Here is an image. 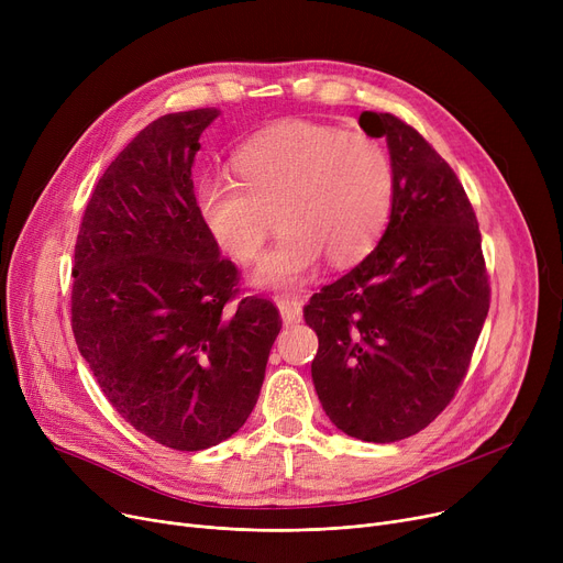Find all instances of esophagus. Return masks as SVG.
<instances>
[{
    "mask_svg": "<svg viewBox=\"0 0 563 563\" xmlns=\"http://www.w3.org/2000/svg\"><path fill=\"white\" fill-rule=\"evenodd\" d=\"M276 303H278V310H280V317H283L285 323H297V321H301L303 310H301V301H299V299L278 297Z\"/></svg>",
    "mask_w": 563,
    "mask_h": 563,
    "instance_id": "1",
    "label": "esophagus"
}]
</instances>
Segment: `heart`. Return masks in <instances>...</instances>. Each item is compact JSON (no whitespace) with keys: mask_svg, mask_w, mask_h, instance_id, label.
<instances>
[{"mask_svg":"<svg viewBox=\"0 0 563 563\" xmlns=\"http://www.w3.org/2000/svg\"><path fill=\"white\" fill-rule=\"evenodd\" d=\"M236 180L205 177L196 210L212 242L236 262L262 253L276 207V246L253 274L262 287H299L327 253L331 264L363 260L395 207V166L386 145L361 132L289 121L246 141L232 157Z\"/></svg>","mask_w":563,"mask_h":563,"instance_id":"b5f03b06","label":"heart"}]
</instances>
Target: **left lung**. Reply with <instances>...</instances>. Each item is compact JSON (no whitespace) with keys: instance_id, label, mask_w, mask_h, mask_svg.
<instances>
[{"instance_id":"left-lung-1","label":"left lung","mask_w":563,"mask_h":563,"mask_svg":"<svg viewBox=\"0 0 563 563\" xmlns=\"http://www.w3.org/2000/svg\"><path fill=\"white\" fill-rule=\"evenodd\" d=\"M386 136L395 207L378 246L303 310L319 338L312 383L351 438L395 442L454 399L490 306L475 210L450 164L393 113L363 111Z\"/></svg>"}]
</instances>
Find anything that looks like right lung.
<instances>
[{"label":"right lung","instance_id":"obj_1","mask_svg":"<svg viewBox=\"0 0 563 563\" xmlns=\"http://www.w3.org/2000/svg\"><path fill=\"white\" fill-rule=\"evenodd\" d=\"M217 115L166 113L123 147L86 205L73 264L81 358L118 416L180 452L244 427L283 327L272 301L240 299V272L196 210L191 166Z\"/></svg>","mask_w":563,"mask_h":563}]
</instances>
